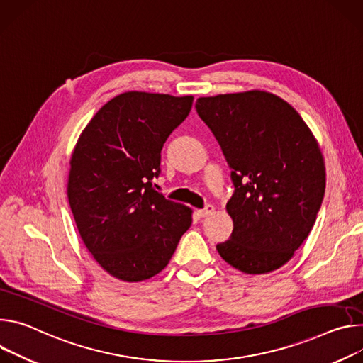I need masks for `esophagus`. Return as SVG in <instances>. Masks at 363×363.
I'll return each instance as SVG.
<instances>
[{
    "instance_id": "esophagus-1",
    "label": "esophagus",
    "mask_w": 363,
    "mask_h": 363,
    "mask_svg": "<svg viewBox=\"0 0 363 363\" xmlns=\"http://www.w3.org/2000/svg\"><path fill=\"white\" fill-rule=\"evenodd\" d=\"M213 212H215V206H213V205H208L205 209L197 211V215H199L200 218H208V216H211Z\"/></svg>"
}]
</instances>
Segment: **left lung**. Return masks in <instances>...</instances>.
Instances as JSON below:
<instances>
[{"label":"left lung","instance_id":"left-lung-1","mask_svg":"<svg viewBox=\"0 0 363 363\" xmlns=\"http://www.w3.org/2000/svg\"><path fill=\"white\" fill-rule=\"evenodd\" d=\"M196 111L218 140L235 193L226 205L233 220L219 255L245 274L287 264L308 236L326 189L318 143L284 99L247 91L203 96Z\"/></svg>","mask_w":363,"mask_h":363}]
</instances>
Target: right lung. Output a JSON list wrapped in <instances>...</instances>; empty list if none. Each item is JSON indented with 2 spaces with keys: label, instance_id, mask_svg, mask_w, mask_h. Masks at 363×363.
Listing matches in <instances>:
<instances>
[{
  "label": "right lung",
  "instance_id": "right-lung-1",
  "mask_svg": "<svg viewBox=\"0 0 363 363\" xmlns=\"http://www.w3.org/2000/svg\"><path fill=\"white\" fill-rule=\"evenodd\" d=\"M193 96L130 91L106 102L70 157L69 205L85 247L109 275L138 283L163 271L193 211L152 189L161 148Z\"/></svg>",
  "mask_w": 363,
  "mask_h": 363
}]
</instances>
